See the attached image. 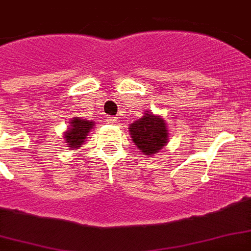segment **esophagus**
<instances>
[{"label": "esophagus", "mask_w": 251, "mask_h": 251, "mask_svg": "<svg viewBox=\"0 0 251 251\" xmlns=\"http://www.w3.org/2000/svg\"><path fill=\"white\" fill-rule=\"evenodd\" d=\"M106 121L109 122V124H112V125H116V124H118V121H120V118L114 117V116H108V117H106Z\"/></svg>", "instance_id": "34e87169"}]
</instances>
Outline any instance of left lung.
<instances>
[{
	"instance_id": "obj_1",
	"label": "left lung",
	"mask_w": 251,
	"mask_h": 251,
	"mask_svg": "<svg viewBox=\"0 0 251 251\" xmlns=\"http://www.w3.org/2000/svg\"><path fill=\"white\" fill-rule=\"evenodd\" d=\"M130 135L138 149L147 156H152L168 143V129L164 118L146 113L130 125Z\"/></svg>"
}]
</instances>
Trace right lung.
<instances>
[{"label":"right lung","mask_w":251,"mask_h":251,"mask_svg":"<svg viewBox=\"0 0 251 251\" xmlns=\"http://www.w3.org/2000/svg\"><path fill=\"white\" fill-rule=\"evenodd\" d=\"M95 122L87 121L83 118L74 117L70 122V127L65 133V143H68L70 149H79L83 145L91 129H94Z\"/></svg>","instance_id":"add662e5"}]
</instances>
